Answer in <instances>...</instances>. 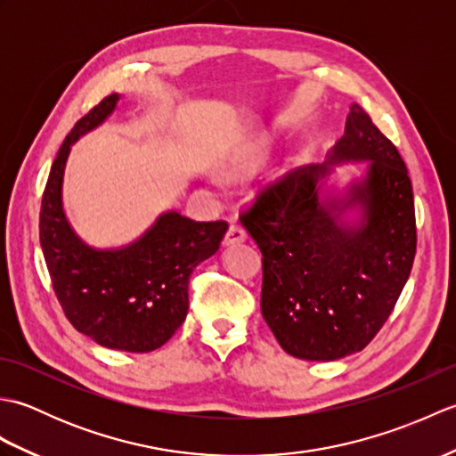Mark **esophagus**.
<instances>
[{
    "label": "esophagus",
    "mask_w": 456,
    "mask_h": 456,
    "mask_svg": "<svg viewBox=\"0 0 456 456\" xmlns=\"http://www.w3.org/2000/svg\"><path fill=\"white\" fill-rule=\"evenodd\" d=\"M245 240H247L245 229L239 227V225H231L229 231H227V235H225V239H223V245H225V247H233V245H239V243H245Z\"/></svg>",
    "instance_id": "34e87169"
}]
</instances>
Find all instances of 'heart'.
Masks as SVG:
<instances>
[{"instance_id": "obj_1", "label": "heart", "mask_w": 456, "mask_h": 456, "mask_svg": "<svg viewBox=\"0 0 456 456\" xmlns=\"http://www.w3.org/2000/svg\"><path fill=\"white\" fill-rule=\"evenodd\" d=\"M273 149L274 142L270 141V137H258L248 149H245V152H240L239 157L229 164V170L240 178L253 176L255 172L265 167V162L268 160Z\"/></svg>"}]
</instances>
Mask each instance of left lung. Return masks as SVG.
<instances>
[{
  "label": "left lung",
  "instance_id": "1",
  "mask_svg": "<svg viewBox=\"0 0 456 456\" xmlns=\"http://www.w3.org/2000/svg\"><path fill=\"white\" fill-rule=\"evenodd\" d=\"M345 163L365 168L338 184L334 168ZM240 223L263 253L265 322L304 361H337L372 341L418 243L408 168L358 103L329 160L266 190Z\"/></svg>",
  "mask_w": 456,
  "mask_h": 456
}]
</instances>
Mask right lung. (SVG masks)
Instances as JSON below:
<instances>
[{
  "instance_id": "obj_1",
  "label": "right lung",
  "mask_w": 456,
  "mask_h": 456,
  "mask_svg": "<svg viewBox=\"0 0 456 456\" xmlns=\"http://www.w3.org/2000/svg\"><path fill=\"white\" fill-rule=\"evenodd\" d=\"M111 94L74 125L48 174L41 206V247L53 288L78 331L102 346L151 353L178 331L188 315L190 276L219 250L225 221H193L167 209L134 240L98 248L86 243L64 209V170L72 144L118 110Z\"/></svg>"
}]
</instances>
